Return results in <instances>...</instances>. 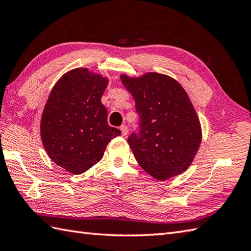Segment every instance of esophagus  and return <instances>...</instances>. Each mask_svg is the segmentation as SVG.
I'll return each instance as SVG.
<instances>
[{
    "instance_id": "34e87169",
    "label": "esophagus",
    "mask_w": 251,
    "mask_h": 251,
    "mask_svg": "<svg viewBox=\"0 0 251 251\" xmlns=\"http://www.w3.org/2000/svg\"><path fill=\"white\" fill-rule=\"evenodd\" d=\"M120 129H121V132H122V136H126L127 135L128 129H127V126L126 125H122L120 127Z\"/></svg>"
}]
</instances>
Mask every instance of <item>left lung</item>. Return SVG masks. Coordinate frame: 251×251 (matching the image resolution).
Listing matches in <instances>:
<instances>
[{
	"instance_id": "1",
	"label": "left lung",
	"mask_w": 251,
	"mask_h": 251,
	"mask_svg": "<svg viewBox=\"0 0 251 251\" xmlns=\"http://www.w3.org/2000/svg\"><path fill=\"white\" fill-rule=\"evenodd\" d=\"M122 83L136 101L138 131L127 142L143 170L159 180L178 176L201 144V125L183 86L167 75L148 73Z\"/></svg>"
}]
</instances>
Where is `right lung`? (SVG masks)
<instances>
[{"mask_svg": "<svg viewBox=\"0 0 251 251\" xmlns=\"http://www.w3.org/2000/svg\"><path fill=\"white\" fill-rule=\"evenodd\" d=\"M108 79L87 68L63 75L52 89L40 121L47 154L73 174L89 170L102 158L107 144L121 131L108 125L101 96Z\"/></svg>", "mask_w": 251, "mask_h": 251, "instance_id": "right-lung-1", "label": "right lung"}]
</instances>
